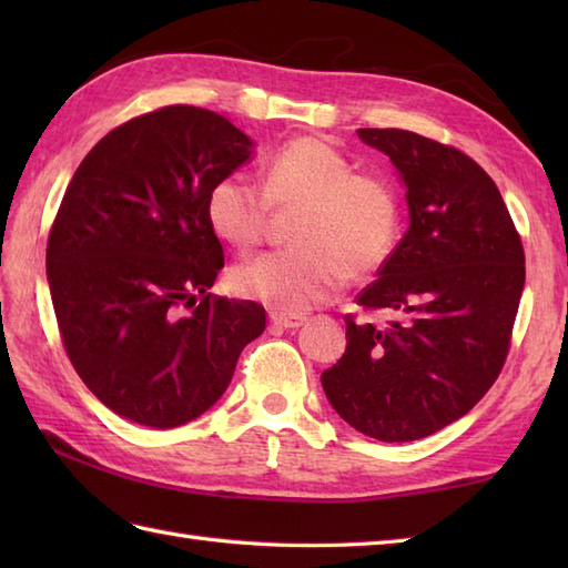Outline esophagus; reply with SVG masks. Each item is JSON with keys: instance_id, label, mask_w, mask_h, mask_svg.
Returning <instances> with one entry per match:
<instances>
[{"instance_id": "1", "label": "esophagus", "mask_w": 568, "mask_h": 568, "mask_svg": "<svg viewBox=\"0 0 568 568\" xmlns=\"http://www.w3.org/2000/svg\"><path fill=\"white\" fill-rule=\"evenodd\" d=\"M271 322L281 329H297L305 324V317L303 315H285V312H273Z\"/></svg>"}]
</instances>
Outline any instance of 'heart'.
I'll use <instances>...</instances> for the list:
<instances>
[{
	"label": "heart",
	"instance_id": "heart-1",
	"mask_svg": "<svg viewBox=\"0 0 568 568\" xmlns=\"http://www.w3.org/2000/svg\"><path fill=\"white\" fill-rule=\"evenodd\" d=\"M271 207H303L293 248H277L232 271L234 293L297 315L334 297L352 273L381 268L403 224L395 185L381 173L354 171V161L334 143L300 136L271 153L261 168V187L246 175L214 180L204 214L229 246H256Z\"/></svg>",
	"mask_w": 568,
	"mask_h": 568
}]
</instances>
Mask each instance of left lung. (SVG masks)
<instances>
[{"label":"left lung","instance_id":"obj_1","mask_svg":"<svg viewBox=\"0 0 568 568\" xmlns=\"http://www.w3.org/2000/svg\"><path fill=\"white\" fill-rule=\"evenodd\" d=\"M407 187L409 226L346 315V352L322 373L342 419L378 442H415L464 417L503 371L525 287V251L500 190L474 159L403 129H358Z\"/></svg>","mask_w":568,"mask_h":568}]
</instances>
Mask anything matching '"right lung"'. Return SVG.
I'll list each match as a JSON object with an SVG mask.
<instances>
[{"label":"right lung","instance_id":"right-lung-1","mask_svg":"<svg viewBox=\"0 0 568 568\" xmlns=\"http://www.w3.org/2000/svg\"><path fill=\"white\" fill-rule=\"evenodd\" d=\"M251 149L222 114L163 106L110 131L60 202L45 251L60 339L94 397L136 425L207 413L265 329L258 303L210 293L224 251L204 200Z\"/></svg>","mask_w":568,"mask_h":568}]
</instances>
